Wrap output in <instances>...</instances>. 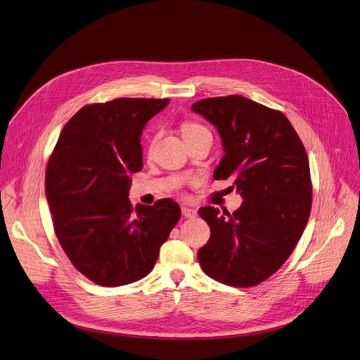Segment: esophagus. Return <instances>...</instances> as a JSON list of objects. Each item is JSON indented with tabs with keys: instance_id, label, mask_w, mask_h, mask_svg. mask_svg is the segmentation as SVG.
Masks as SVG:
<instances>
[{
	"instance_id": "esophagus-1",
	"label": "esophagus",
	"mask_w": 360,
	"mask_h": 360,
	"mask_svg": "<svg viewBox=\"0 0 360 360\" xmlns=\"http://www.w3.org/2000/svg\"><path fill=\"white\" fill-rule=\"evenodd\" d=\"M181 211L185 218H193L195 215H197V211H195L193 208H189V207H182Z\"/></svg>"
}]
</instances>
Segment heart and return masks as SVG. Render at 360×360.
<instances>
[{"instance_id":"obj_1","label":"heart","mask_w":360,"mask_h":360,"mask_svg":"<svg viewBox=\"0 0 360 360\" xmlns=\"http://www.w3.org/2000/svg\"><path fill=\"white\" fill-rule=\"evenodd\" d=\"M202 130H207V129H205L204 126L198 124V123L186 122V123H184V126H182V135H184V138H186V136H189V135L202 132Z\"/></svg>"}]
</instances>
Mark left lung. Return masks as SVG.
I'll return each mask as SVG.
<instances>
[{"instance_id":"8db88e82","label":"left lung","mask_w":360,"mask_h":360,"mask_svg":"<svg viewBox=\"0 0 360 360\" xmlns=\"http://www.w3.org/2000/svg\"><path fill=\"white\" fill-rule=\"evenodd\" d=\"M211 122L224 156L215 179L233 178L243 197L230 214L202 207L211 237L198 259L207 276L228 285L251 287L274 274L296 248L311 208L306 149L288 119L247 97L231 94L195 102Z\"/></svg>"}]
</instances>
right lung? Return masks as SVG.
<instances>
[{"label":"right lung","instance_id":"obj_1","mask_svg":"<svg viewBox=\"0 0 360 360\" xmlns=\"http://www.w3.org/2000/svg\"><path fill=\"white\" fill-rule=\"evenodd\" d=\"M169 99H129L82 108L64 124L46 171L54 231L73 266L116 287L146 277L181 218L169 198L130 204V174L143 167L142 130Z\"/></svg>","mask_w":360,"mask_h":360}]
</instances>
